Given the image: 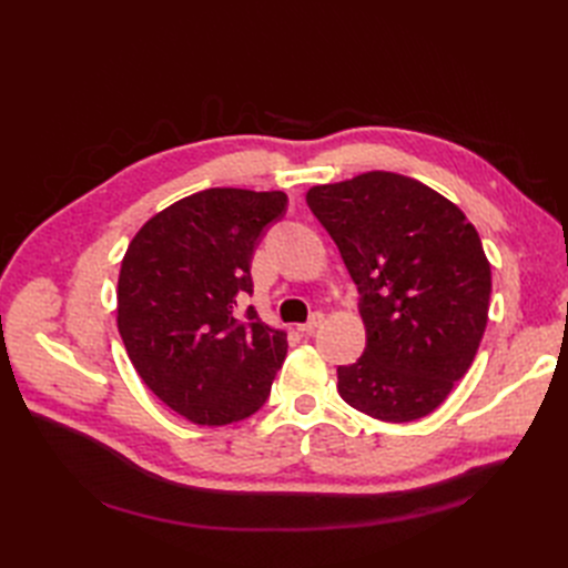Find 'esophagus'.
Wrapping results in <instances>:
<instances>
[{"label":"esophagus","mask_w":568,"mask_h":568,"mask_svg":"<svg viewBox=\"0 0 568 568\" xmlns=\"http://www.w3.org/2000/svg\"><path fill=\"white\" fill-rule=\"evenodd\" d=\"M320 324H322V313H315V315H313L311 320H307L305 324H298V332L311 336V334H315V329H317Z\"/></svg>","instance_id":"obj_1"}]
</instances>
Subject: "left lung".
I'll use <instances>...</instances> for the list:
<instances>
[{
	"instance_id": "obj_1",
	"label": "left lung",
	"mask_w": 568,
	"mask_h": 568,
	"mask_svg": "<svg viewBox=\"0 0 568 568\" xmlns=\"http://www.w3.org/2000/svg\"><path fill=\"white\" fill-rule=\"evenodd\" d=\"M359 294L365 353L338 367V393L382 422L434 412L484 338L490 263L453 201L417 180L372 170L305 194Z\"/></svg>"
}]
</instances>
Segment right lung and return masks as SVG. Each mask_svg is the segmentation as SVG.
<instances>
[{"label":"right lung","mask_w":568,"mask_h":568,"mask_svg":"<svg viewBox=\"0 0 568 568\" xmlns=\"http://www.w3.org/2000/svg\"><path fill=\"white\" fill-rule=\"evenodd\" d=\"M284 192L215 186L153 215L134 234L118 277V332L142 382L201 426L251 417L286 357V334L253 305L251 261Z\"/></svg>","instance_id":"obj_1"}]
</instances>
